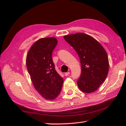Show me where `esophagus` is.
<instances>
[{"instance_id": "1", "label": "esophagus", "mask_w": 126, "mask_h": 126, "mask_svg": "<svg viewBox=\"0 0 126 126\" xmlns=\"http://www.w3.org/2000/svg\"><path fill=\"white\" fill-rule=\"evenodd\" d=\"M70 74V72H66V73H65V76H68V75H69V74Z\"/></svg>"}]
</instances>
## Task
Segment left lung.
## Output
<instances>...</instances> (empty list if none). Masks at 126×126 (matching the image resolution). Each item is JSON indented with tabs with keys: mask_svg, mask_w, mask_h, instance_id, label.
Listing matches in <instances>:
<instances>
[{
	"mask_svg": "<svg viewBox=\"0 0 126 126\" xmlns=\"http://www.w3.org/2000/svg\"><path fill=\"white\" fill-rule=\"evenodd\" d=\"M77 53L82 72L77 81L79 89L90 93L97 90L105 80L109 70V61L105 49L94 38L78 33L64 36Z\"/></svg>",
	"mask_w": 126,
	"mask_h": 126,
	"instance_id": "left-lung-1",
	"label": "left lung"
}]
</instances>
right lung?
Listing matches in <instances>:
<instances>
[{"label":"right lung","mask_w":126,"mask_h":126,"mask_svg":"<svg viewBox=\"0 0 126 126\" xmlns=\"http://www.w3.org/2000/svg\"><path fill=\"white\" fill-rule=\"evenodd\" d=\"M57 43L54 37L40 38L31 46L27 55V68L33 86L47 100L58 97L63 83L52 59V52Z\"/></svg>","instance_id":"1"}]
</instances>
